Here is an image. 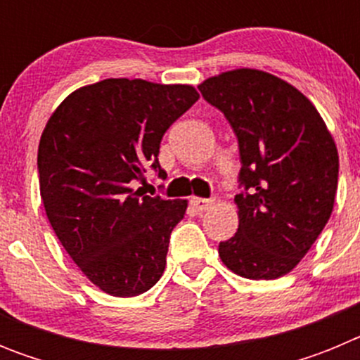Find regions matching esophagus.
Instances as JSON below:
<instances>
[{
	"label": "esophagus",
	"instance_id": "esophagus-1",
	"mask_svg": "<svg viewBox=\"0 0 360 360\" xmlns=\"http://www.w3.org/2000/svg\"><path fill=\"white\" fill-rule=\"evenodd\" d=\"M191 205L196 209L198 212L209 211L212 207V200L211 198H200V196H193L191 198Z\"/></svg>",
	"mask_w": 360,
	"mask_h": 360
}]
</instances>
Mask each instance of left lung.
Returning a JSON list of instances; mask_svg holds the SVG:
<instances>
[{
	"label": "left lung",
	"instance_id": "1",
	"mask_svg": "<svg viewBox=\"0 0 360 360\" xmlns=\"http://www.w3.org/2000/svg\"><path fill=\"white\" fill-rule=\"evenodd\" d=\"M238 139L240 225L219 257L247 279L288 274L332 214L339 155L316 106L262 70L240 68L198 86Z\"/></svg>",
	"mask_w": 360,
	"mask_h": 360
}]
</instances>
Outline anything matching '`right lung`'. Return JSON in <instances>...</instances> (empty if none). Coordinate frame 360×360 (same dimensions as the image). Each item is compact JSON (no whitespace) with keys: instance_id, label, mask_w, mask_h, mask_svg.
I'll return each mask as SVG.
<instances>
[{"instance_id":"right-lung-1","label":"right lung","mask_w":360,"mask_h":360,"mask_svg":"<svg viewBox=\"0 0 360 360\" xmlns=\"http://www.w3.org/2000/svg\"><path fill=\"white\" fill-rule=\"evenodd\" d=\"M189 84L104 79L82 86L46 122L37 151L39 189L56 236L82 274L117 297L162 278L186 200L144 195L146 167L164 133L198 101Z\"/></svg>"}]
</instances>
